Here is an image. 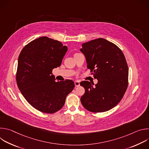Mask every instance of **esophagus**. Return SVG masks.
I'll list each match as a JSON object with an SVG mask.
<instances>
[{
	"mask_svg": "<svg viewBox=\"0 0 149 149\" xmlns=\"http://www.w3.org/2000/svg\"><path fill=\"white\" fill-rule=\"evenodd\" d=\"M74 83H75V87H79V86L80 84H79V81H75L74 82Z\"/></svg>",
	"mask_w": 149,
	"mask_h": 149,
	"instance_id": "34e87169",
	"label": "esophagus"
}]
</instances>
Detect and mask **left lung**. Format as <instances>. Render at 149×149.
<instances>
[{"mask_svg":"<svg viewBox=\"0 0 149 149\" xmlns=\"http://www.w3.org/2000/svg\"><path fill=\"white\" fill-rule=\"evenodd\" d=\"M80 51L86 57L87 68L98 80L95 85L88 81L81 82L85 88L81 97L82 105L94 113L111 110L121 101L128 86L129 68L123 52L103 38L82 44Z\"/></svg>","mask_w":149,"mask_h":149,"instance_id":"8db88e82","label":"left lung"}]
</instances>
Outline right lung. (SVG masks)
I'll return each mask as SVG.
<instances>
[{"label": "right lung", "instance_id": "right-lung-1", "mask_svg": "<svg viewBox=\"0 0 149 149\" xmlns=\"http://www.w3.org/2000/svg\"><path fill=\"white\" fill-rule=\"evenodd\" d=\"M67 51L61 42L42 36L29 42L19 54L17 87L29 104L39 111L52 114L59 111L75 87L70 79L55 81L52 72L61 65Z\"/></svg>", "mask_w": 149, "mask_h": 149}]
</instances>
